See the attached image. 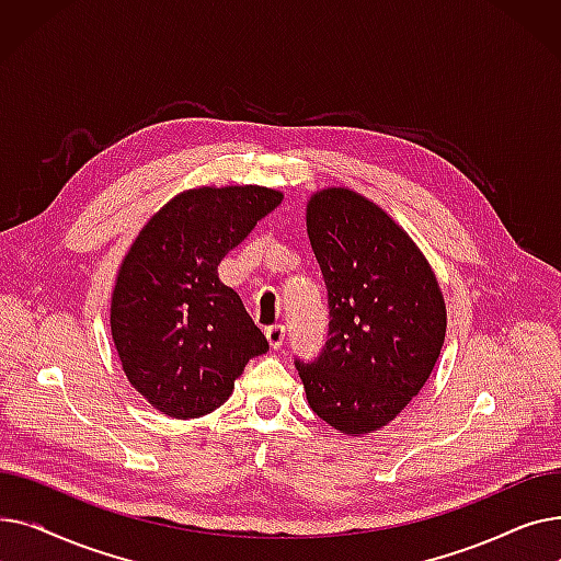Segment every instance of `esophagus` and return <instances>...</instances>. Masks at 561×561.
I'll list each match as a JSON object with an SVG mask.
<instances>
[{
  "label": "esophagus",
  "instance_id": "obj_1",
  "mask_svg": "<svg viewBox=\"0 0 561 561\" xmlns=\"http://www.w3.org/2000/svg\"><path fill=\"white\" fill-rule=\"evenodd\" d=\"M284 336H286L284 325H273V328L265 330V339H268L271 347H275V350H279L284 345Z\"/></svg>",
  "mask_w": 561,
  "mask_h": 561
}]
</instances>
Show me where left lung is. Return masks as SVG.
I'll use <instances>...</instances> for the list:
<instances>
[{"mask_svg": "<svg viewBox=\"0 0 561 561\" xmlns=\"http://www.w3.org/2000/svg\"><path fill=\"white\" fill-rule=\"evenodd\" d=\"M307 233L332 320L322 355L296 366L313 414L347 436L370 434L430 379L448 325L444 293L411 236L347 186L309 197Z\"/></svg>", "mask_w": 561, "mask_h": 561, "instance_id": "1", "label": "left lung"}]
</instances>
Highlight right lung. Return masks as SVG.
Returning <instances> with one entry per match:
<instances>
[{
  "instance_id": "obj_1",
  "label": "right lung",
  "mask_w": 561,
  "mask_h": 561,
  "mask_svg": "<svg viewBox=\"0 0 561 561\" xmlns=\"http://www.w3.org/2000/svg\"><path fill=\"white\" fill-rule=\"evenodd\" d=\"M284 199L282 191L197 186L145 222L111 293V336L129 385L170 419L225 404L268 341L218 263Z\"/></svg>"
}]
</instances>
